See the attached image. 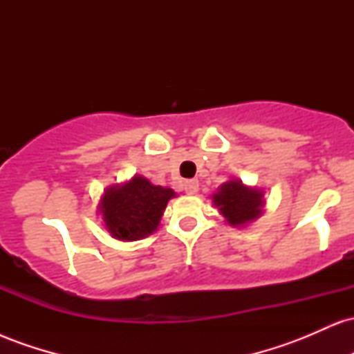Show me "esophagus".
I'll list each match as a JSON object with an SVG mask.
<instances>
[{
    "mask_svg": "<svg viewBox=\"0 0 354 354\" xmlns=\"http://www.w3.org/2000/svg\"><path fill=\"white\" fill-rule=\"evenodd\" d=\"M185 191L186 194H196L198 189H200V183L198 180H189V181H185Z\"/></svg>",
    "mask_w": 354,
    "mask_h": 354,
    "instance_id": "esophagus-1",
    "label": "esophagus"
}]
</instances>
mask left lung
I'll list each match as a JSON object with an SVG mask.
<instances>
[{"label":"left lung","mask_w":354,"mask_h":354,"mask_svg":"<svg viewBox=\"0 0 354 354\" xmlns=\"http://www.w3.org/2000/svg\"><path fill=\"white\" fill-rule=\"evenodd\" d=\"M214 208L233 228H246L265 211V189L248 186L238 178H231L211 194Z\"/></svg>","instance_id":"obj_1"}]
</instances>
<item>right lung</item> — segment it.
Segmentation results:
<instances>
[{
	"label": "right lung",
	"instance_id": "add662e5",
	"mask_svg": "<svg viewBox=\"0 0 354 354\" xmlns=\"http://www.w3.org/2000/svg\"><path fill=\"white\" fill-rule=\"evenodd\" d=\"M176 193L166 186H156L141 174L115 183L101 194L98 214L104 230L120 241L143 239L160 226L166 205Z\"/></svg>",
	"mask_w": 354,
	"mask_h": 354
}]
</instances>
